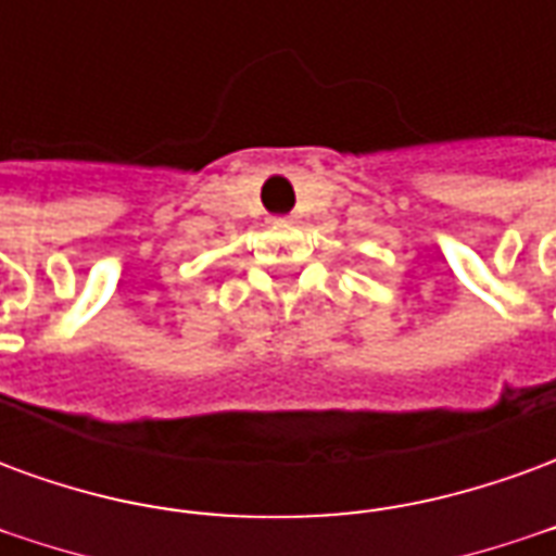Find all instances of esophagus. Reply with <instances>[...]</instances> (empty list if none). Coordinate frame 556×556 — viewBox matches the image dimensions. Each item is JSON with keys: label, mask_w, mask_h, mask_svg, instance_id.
Returning <instances> with one entry per match:
<instances>
[{"label": "esophagus", "mask_w": 556, "mask_h": 556, "mask_svg": "<svg viewBox=\"0 0 556 556\" xmlns=\"http://www.w3.org/2000/svg\"><path fill=\"white\" fill-rule=\"evenodd\" d=\"M289 223H294V219H291V217H277V219H274V226H289Z\"/></svg>", "instance_id": "obj_1"}]
</instances>
